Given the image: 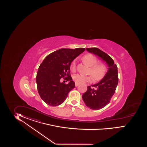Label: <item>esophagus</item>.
Here are the masks:
<instances>
[{"label": "esophagus", "mask_w": 147, "mask_h": 147, "mask_svg": "<svg viewBox=\"0 0 147 147\" xmlns=\"http://www.w3.org/2000/svg\"><path fill=\"white\" fill-rule=\"evenodd\" d=\"M75 85H76V87H77V86H79V84H77V83H76Z\"/></svg>", "instance_id": "esophagus-1"}]
</instances>
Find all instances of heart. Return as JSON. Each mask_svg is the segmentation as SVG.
<instances>
[{"label": "heart", "mask_w": 147, "mask_h": 147, "mask_svg": "<svg viewBox=\"0 0 147 147\" xmlns=\"http://www.w3.org/2000/svg\"><path fill=\"white\" fill-rule=\"evenodd\" d=\"M83 62L88 66L89 68L88 74L92 76H84L76 74L73 76V80L77 84H81L85 82H88L92 80L98 81L102 80L105 77L107 71L106 65L102 62H98V60L96 57L92 54H86L82 57ZM71 68L73 72L76 71V60H73L71 64Z\"/></svg>", "instance_id": "heart-1"}]
</instances>
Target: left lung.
<instances>
[{
    "label": "left lung",
    "mask_w": 147,
    "mask_h": 147,
    "mask_svg": "<svg viewBox=\"0 0 147 147\" xmlns=\"http://www.w3.org/2000/svg\"><path fill=\"white\" fill-rule=\"evenodd\" d=\"M86 49L102 58L108 65V71L106 76L97 84L92 85L96 88L94 89L88 86L86 92L82 98L86 105L91 109L98 110L102 108L110 102L115 92L118 84L117 67L113 59L107 53L98 48H87Z\"/></svg>",
    "instance_id": "8db88e82"
}]
</instances>
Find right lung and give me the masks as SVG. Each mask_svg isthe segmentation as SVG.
<instances>
[{
	"instance_id": "add662e5",
	"label": "right lung",
	"mask_w": 147,
	"mask_h": 147,
	"mask_svg": "<svg viewBox=\"0 0 147 147\" xmlns=\"http://www.w3.org/2000/svg\"><path fill=\"white\" fill-rule=\"evenodd\" d=\"M85 51V48L58 49L48 55L40 64L36 81L38 93L46 104L51 106L62 104L68 93L76 87L75 82L71 80V64ZM62 79L70 82L67 84L61 83Z\"/></svg>"
}]
</instances>
